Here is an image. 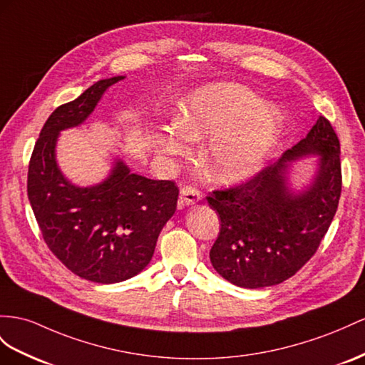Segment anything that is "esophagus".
<instances>
[{
	"mask_svg": "<svg viewBox=\"0 0 365 365\" xmlns=\"http://www.w3.org/2000/svg\"><path fill=\"white\" fill-rule=\"evenodd\" d=\"M202 200V194L197 191L194 186H183L180 190V197H179V205L183 207H194L195 203Z\"/></svg>",
	"mask_w": 365,
	"mask_h": 365,
	"instance_id": "obj_1",
	"label": "esophagus"
}]
</instances>
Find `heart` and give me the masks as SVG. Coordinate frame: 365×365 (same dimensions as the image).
<instances>
[{
  "label": "heart",
  "mask_w": 365,
  "mask_h": 365,
  "mask_svg": "<svg viewBox=\"0 0 365 365\" xmlns=\"http://www.w3.org/2000/svg\"><path fill=\"white\" fill-rule=\"evenodd\" d=\"M282 129L274 106L262 105L255 92L230 83L195 89L186 98L179 121L157 134L163 154L180 155L190 140L211 135L202 162L212 180L239 183L259 173L272 154Z\"/></svg>",
  "instance_id": "b5f03b06"
}]
</instances>
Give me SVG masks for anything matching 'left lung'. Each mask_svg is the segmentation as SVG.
I'll return each mask as SVG.
<instances>
[{
	"mask_svg": "<svg viewBox=\"0 0 365 365\" xmlns=\"http://www.w3.org/2000/svg\"><path fill=\"white\" fill-rule=\"evenodd\" d=\"M341 146L330 121L319 117L305 138L273 165L236 188L207 197L220 232L210 251L214 269L228 282L264 288L296 274L316 253L341 197ZM317 156L302 190L289 185L292 162Z\"/></svg>",
	"mask_w": 365,
	"mask_h": 365,
	"instance_id": "8db88e82",
	"label": "left lung"
}]
</instances>
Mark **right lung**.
Returning <instances> with one entry per match:
<instances>
[{"instance_id":"obj_1","label":"right lung","mask_w":365,"mask_h":365,"mask_svg":"<svg viewBox=\"0 0 365 365\" xmlns=\"http://www.w3.org/2000/svg\"><path fill=\"white\" fill-rule=\"evenodd\" d=\"M123 76L93 83L55 109L36 140L27 174V195L43 239L73 274L97 284L134 277L151 262L158 235L173 217L179 188L130 173L114 158L105 180L72 183L57 162L64 129L85 123L98 101Z\"/></svg>"}]
</instances>
